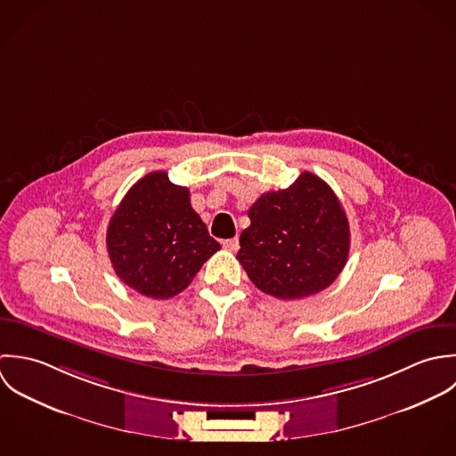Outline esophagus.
Instances as JSON below:
<instances>
[{
  "label": "esophagus",
  "instance_id": "34e87169",
  "mask_svg": "<svg viewBox=\"0 0 456 456\" xmlns=\"http://www.w3.org/2000/svg\"><path fill=\"white\" fill-rule=\"evenodd\" d=\"M222 245H224V248H227V250H231V252H236V250L240 248V240H238V238L225 240Z\"/></svg>",
  "mask_w": 456,
  "mask_h": 456
}]
</instances>
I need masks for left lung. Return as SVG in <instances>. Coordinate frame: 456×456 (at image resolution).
I'll return each instance as SVG.
<instances>
[{
  "instance_id": "8db88e82",
  "label": "left lung",
  "mask_w": 456,
  "mask_h": 456,
  "mask_svg": "<svg viewBox=\"0 0 456 456\" xmlns=\"http://www.w3.org/2000/svg\"><path fill=\"white\" fill-rule=\"evenodd\" d=\"M248 218L236 257L254 285L270 296L317 294L347 263V215L331 186L308 171L285 190L263 193Z\"/></svg>"
}]
</instances>
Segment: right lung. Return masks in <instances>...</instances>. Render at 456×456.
<instances>
[{
  "instance_id": "right-lung-1",
  "label": "right lung",
  "mask_w": 456,
  "mask_h": 456,
  "mask_svg": "<svg viewBox=\"0 0 456 456\" xmlns=\"http://www.w3.org/2000/svg\"><path fill=\"white\" fill-rule=\"evenodd\" d=\"M107 252L116 274L153 299L184 290L220 250L190 204V191L155 171L135 183L107 227Z\"/></svg>"
}]
</instances>
